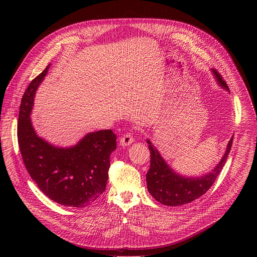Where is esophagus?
<instances>
[{"instance_id":"1","label":"esophagus","mask_w":257,"mask_h":257,"mask_svg":"<svg viewBox=\"0 0 257 257\" xmlns=\"http://www.w3.org/2000/svg\"><path fill=\"white\" fill-rule=\"evenodd\" d=\"M134 141V138H133V135L131 133H126L124 134L121 139H120V144L122 146H128L129 144H131L132 142Z\"/></svg>"}]
</instances>
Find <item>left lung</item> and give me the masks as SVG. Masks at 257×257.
I'll use <instances>...</instances> for the list:
<instances>
[{"label":"left lung","mask_w":257,"mask_h":257,"mask_svg":"<svg viewBox=\"0 0 257 257\" xmlns=\"http://www.w3.org/2000/svg\"><path fill=\"white\" fill-rule=\"evenodd\" d=\"M218 84L229 91V87L223 77L216 70H212ZM149 149L151 151V168L146 174L148 190L152 196L164 205L178 206L189 203L202 196L214 183L217 176L221 173L227 158L230 154L233 137L230 139L226 153L215 168L207 175L189 178L176 174L161 157L158 150L150 140Z\"/></svg>","instance_id":"1"}]
</instances>
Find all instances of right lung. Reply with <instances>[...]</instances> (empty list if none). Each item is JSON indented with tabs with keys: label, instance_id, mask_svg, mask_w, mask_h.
<instances>
[{
	"label": "right lung",
	"instance_id": "obj_1",
	"mask_svg": "<svg viewBox=\"0 0 257 257\" xmlns=\"http://www.w3.org/2000/svg\"><path fill=\"white\" fill-rule=\"evenodd\" d=\"M50 65L26 88L20 103L17 136L23 163L38 187L55 202L82 208L105 190L109 156L117 149V135L111 130L86 134L72 148H57L38 136L30 113L36 89Z\"/></svg>",
	"mask_w": 257,
	"mask_h": 257
}]
</instances>
